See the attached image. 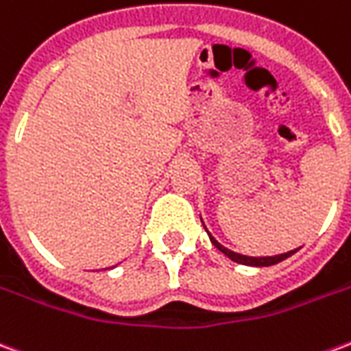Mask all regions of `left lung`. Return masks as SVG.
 I'll list each match as a JSON object with an SVG mask.
<instances>
[{
  "instance_id": "left-lung-1",
  "label": "left lung",
  "mask_w": 351,
  "mask_h": 351,
  "mask_svg": "<svg viewBox=\"0 0 351 351\" xmlns=\"http://www.w3.org/2000/svg\"><path fill=\"white\" fill-rule=\"evenodd\" d=\"M203 221V220H201ZM205 226V223H203ZM206 229V228H205ZM208 233V231H206ZM208 237H210V243L218 248V250L221 252V254H226L231 261H235V263H241V265H248V267H271V265H276L280 263V261H284V259H287L289 256H293L295 252L299 250H289L286 252V254H278V256H265V258H250V256H243V254H237V252L229 250V248H226V246H221L216 239H214L210 233H208Z\"/></svg>"
}]
</instances>
